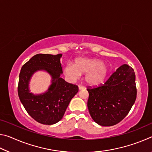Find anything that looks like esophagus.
<instances>
[{
	"label": "esophagus",
	"instance_id": "1",
	"mask_svg": "<svg viewBox=\"0 0 152 152\" xmlns=\"http://www.w3.org/2000/svg\"><path fill=\"white\" fill-rule=\"evenodd\" d=\"M78 89L80 90H80H83V89H84V86H78Z\"/></svg>",
	"mask_w": 152,
	"mask_h": 152
}]
</instances>
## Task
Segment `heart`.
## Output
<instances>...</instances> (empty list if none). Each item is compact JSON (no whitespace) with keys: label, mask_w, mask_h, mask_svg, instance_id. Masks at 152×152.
<instances>
[{"label":"heart","mask_w":152,"mask_h":152,"mask_svg":"<svg viewBox=\"0 0 152 152\" xmlns=\"http://www.w3.org/2000/svg\"><path fill=\"white\" fill-rule=\"evenodd\" d=\"M64 73L72 80L78 79L80 74H85L84 79L86 83L95 86L103 82L109 73V68L99 59L79 58L76 59L74 65L66 64Z\"/></svg>","instance_id":"heart-1"}]
</instances>
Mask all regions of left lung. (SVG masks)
<instances>
[{
  "label": "left lung",
  "mask_w": 152,
  "mask_h": 152,
  "mask_svg": "<svg viewBox=\"0 0 152 152\" xmlns=\"http://www.w3.org/2000/svg\"><path fill=\"white\" fill-rule=\"evenodd\" d=\"M87 106L92 119L101 126L117 124L127 116L137 96L135 75L132 68L123 64L104 84L87 88Z\"/></svg>",
  "instance_id": "8db88e82"
}]
</instances>
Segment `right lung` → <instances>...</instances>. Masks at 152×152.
<instances>
[{"mask_svg": "<svg viewBox=\"0 0 152 152\" xmlns=\"http://www.w3.org/2000/svg\"><path fill=\"white\" fill-rule=\"evenodd\" d=\"M62 54L35 55L22 66L19 74L18 95L31 117L43 125H53L62 119L72 99L78 92V86L61 78ZM45 71L52 78L48 91L42 94L30 92L29 82L33 74Z\"/></svg>", "mask_w": 152, "mask_h": 152, "instance_id": "1", "label": "right lung"}]
</instances>
